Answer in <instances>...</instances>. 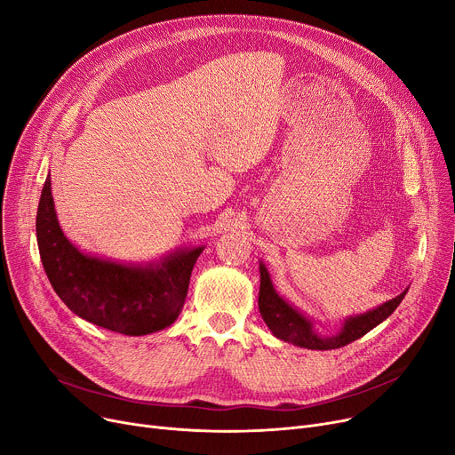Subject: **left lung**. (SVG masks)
<instances>
[{"label":"left lung","mask_w":455,"mask_h":455,"mask_svg":"<svg viewBox=\"0 0 455 455\" xmlns=\"http://www.w3.org/2000/svg\"><path fill=\"white\" fill-rule=\"evenodd\" d=\"M405 291H402L398 297L384 302L381 306L371 309V312L345 319L339 333H336V336H330V338H323L321 333L315 331L312 321H309L306 315H302L297 307L285 302L276 293L266 266L259 261L258 307H259L261 317H264L266 324L269 326L275 338L293 343L302 348H309V350L341 348L355 339L363 338L367 331H371L381 321H386L395 312L398 304L402 302V299L405 297Z\"/></svg>","instance_id":"1"}]
</instances>
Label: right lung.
Segmentation results:
<instances>
[{"label": "right lung", "instance_id": "right-lung-1", "mask_svg": "<svg viewBox=\"0 0 455 455\" xmlns=\"http://www.w3.org/2000/svg\"><path fill=\"white\" fill-rule=\"evenodd\" d=\"M36 240L44 271L71 312L125 336H146L175 323L204 249H179L148 266L84 254L59 225L50 175L38 203Z\"/></svg>", "mask_w": 455, "mask_h": 455}]
</instances>
